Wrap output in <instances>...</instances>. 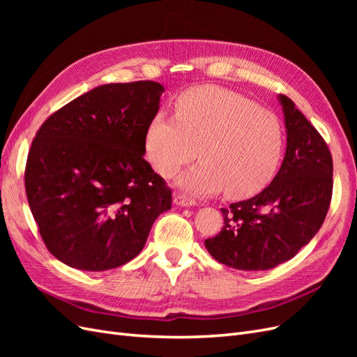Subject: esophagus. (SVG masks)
<instances>
[{"mask_svg":"<svg viewBox=\"0 0 357 357\" xmlns=\"http://www.w3.org/2000/svg\"><path fill=\"white\" fill-rule=\"evenodd\" d=\"M174 202L177 205H180V207H192V205H195V199L188 197L186 193H177V195L174 197Z\"/></svg>","mask_w":357,"mask_h":357,"instance_id":"34e87169","label":"esophagus"}]
</instances>
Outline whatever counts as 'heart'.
I'll use <instances>...</instances> for the list:
<instances>
[{
    "label": "heart",
    "instance_id": "heart-1",
    "mask_svg": "<svg viewBox=\"0 0 357 357\" xmlns=\"http://www.w3.org/2000/svg\"><path fill=\"white\" fill-rule=\"evenodd\" d=\"M146 155L162 177L176 176L201 159L180 186L195 195L226 189L231 198L264 190L275 176L284 149L280 117L244 95L219 86H198L174 102V117L156 113L144 135Z\"/></svg>",
    "mask_w": 357,
    "mask_h": 357
}]
</instances>
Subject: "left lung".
Segmentation results:
<instances>
[{"label": "left lung", "instance_id": "1", "mask_svg": "<svg viewBox=\"0 0 357 357\" xmlns=\"http://www.w3.org/2000/svg\"><path fill=\"white\" fill-rule=\"evenodd\" d=\"M282 168L256 197L220 208L222 231L205 240L220 264L243 271L271 269L294 257L317 234L332 199V155L325 139L286 95Z\"/></svg>", "mask_w": 357, "mask_h": 357}]
</instances>
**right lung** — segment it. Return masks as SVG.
I'll return each instance as SVG.
<instances>
[{
  "label": "right lung",
  "instance_id": "1",
  "mask_svg": "<svg viewBox=\"0 0 357 357\" xmlns=\"http://www.w3.org/2000/svg\"><path fill=\"white\" fill-rule=\"evenodd\" d=\"M164 86L112 83L80 95L38 128L25 190L58 261L83 271L125 265L171 208V189L144 159V135Z\"/></svg>",
  "mask_w": 357,
  "mask_h": 357
}]
</instances>
